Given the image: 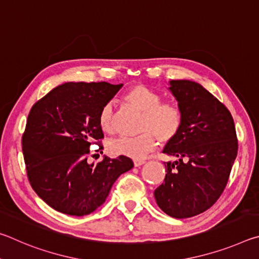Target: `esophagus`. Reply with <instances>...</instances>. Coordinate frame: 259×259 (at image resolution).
<instances>
[{"label": "esophagus", "instance_id": "34e87169", "mask_svg": "<svg viewBox=\"0 0 259 259\" xmlns=\"http://www.w3.org/2000/svg\"><path fill=\"white\" fill-rule=\"evenodd\" d=\"M144 163H145V161H144V160H135L134 161L135 166H140V165H143Z\"/></svg>", "mask_w": 259, "mask_h": 259}]
</instances>
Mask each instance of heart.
Returning <instances> with one entry per match:
<instances>
[{"instance_id": "obj_1", "label": "heart", "mask_w": 259, "mask_h": 259, "mask_svg": "<svg viewBox=\"0 0 259 259\" xmlns=\"http://www.w3.org/2000/svg\"><path fill=\"white\" fill-rule=\"evenodd\" d=\"M123 100L136 111L142 113L140 133L136 138L121 137L108 143L107 150L114 156H125L134 160L144 159L160 142L166 145L175 142L181 134L184 115L177 104L161 102V96L144 84H135L126 90ZM98 122L107 134L114 131L113 107L106 104L100 109Z\"/></svg>"}]
</instances>
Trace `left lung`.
<instances>
[{
  "label": "left lung",
  "mask_w": 259,
  "mask_h": 259,
  "mask_svg": "<svg viewBox=\"0 0 259 259\" xmlns=\"http://www.w3.org/2000/svg\"><path fill=\"white\" fill-rule=\"evenodd\" d=\"M169 84L184 123L177 139L163 148L177 160L164 163V183L154 198L162 211L182 219L205 211L222 195L238 154V139L230 111L202 85L190 80Z\"/></svg>",
  "instance_id": "8db88e82"
}]
</instances>
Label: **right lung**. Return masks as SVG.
<instances>
[{
  "label": "right lung",
  "instance_id": "obj_1",
  "mask_svg": "<svg viewBox=\"0 0 259 259\" xmlns=\"http://www.w3.org/2000/svg\"><path fill=\"white\" fill-rule=\"evenodd\" d=\"M122 85L67 82L30 109L21 140L28 181L57 211L71 216L94 212L119 176L134 166L125 156H104L97 164L87 162L91 144L104 137L98 122L100 109Z\"/></svg>",
  "mask_w": 259,
  "mask_h": 259
}]
</instances>
